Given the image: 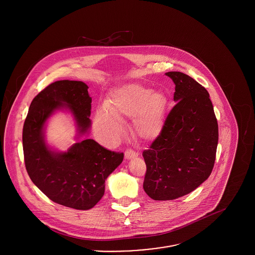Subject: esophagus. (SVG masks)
<instances>
[{
  "label": "esophagus",
  "instance_id": "esophagus-1",
  "mask_svg": "<svg viewBox=\"0 0 255 255\" xmlns=\"http://www.w3.org/2000/svg\"><path fill=\"white\" fill-rule=\"evenodd\" d=\"M138 156V153L132 149H128L126 152H125V158L126 159H132L134 157H137Z\"/></svg>",
  "mask_w": 255,
  "mask_h": 255
}]
</instances>
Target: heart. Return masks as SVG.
Returning a JSON list of instances; mask_svg holds the SVG:
<instances>
[{
    "mask_svg": "<svg viewBox=\"0 0 255 255\" xmlns=\"http://www.w3.org/2000/svg\"><path fill=\"white\" fill-rule=\"evenodd\" d=\"M167 105V97L162 92H153L139 83H128L110 93L107 106L96 111L94 125L108 138L116 139L123 132L121 120L133 118L135 135L152 141L164 128Z\"/></svg>",
    "mask_w": 255,
    "mask_h": 255,
    "instance_id": "1",
    "label": "heart"
}]
</instances>
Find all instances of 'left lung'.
<instances>
[{"mask_svg":"<svg viewBox=\"0 0 255 255\" xmlns=\"http://www.w3.org/2000/svg\"><path fill=\"white\" fill-rule=\"evenodd\" d=\"M177 104L161 134L142 156L143 188L154 200H173L193 191L210 176L218 145V123L207 90L192 77L169 72Z\"/></svg>","mask_w":255,"mask_h":255,"instance_id":"8db88e82","label":"left lung"}]
</instances>
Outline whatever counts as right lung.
<instances>
[{"label":"right lung","mask_w":255,"mask_h":255,"mask_svg":"<svg viewBox=\"0 0 255 255\" xmlns=\"http://www.w3.org/2000/svg\"><path fill=\"white\" fill-rule=\"evenodd\" d=\"M82 81L51 83L32 100L22 130L25 168L37 187L52 201L77 210L94 207L105 192V181L123 162L124 153L110 151L93 139L74 143L66 152L46 144L44 127L57 110L73 114L78 133L91 126L92 99Z\"/></svg>","instance_id":"obj_1"}]
</instances>
